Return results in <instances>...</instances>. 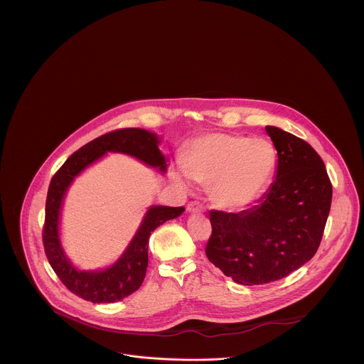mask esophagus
<instances>
[{
	"label": "esophagus",
	"mask_w": 364,
	"mask_h": 364,
	"mask_svg": "<svg viewBox=\"0 0 364 364\" xmlns=\"http://www.w3.org/2000/svg\"><path fill=\"white\" fill-rule=\"evenodd\" d=\"M187 212L188 213H197V212H204V207L200 203L191 201L187 204Z\"/></svg>",
	"instance_id": "34e87169"
}]
</instances>
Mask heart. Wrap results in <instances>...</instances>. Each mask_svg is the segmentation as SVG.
I'll return each instance as SVG.
<instances>
[{
	"instance_id": "heart-1",
	"label": "heart",
	"mask_w": 364,
	"mask_h": 364,
	"mask_svg": "<svg viewBox=\"0 0 364 364\" xmlns=\"http://www.w3.org/2000/svg\"><path fill=\"white\" fill-rule=\"evenodd\" d=\"M278 155L274 144L261 136L210 134L197 138L178 166L174 180L187 188L191 178L209 187L212 201L225 210L250 205L271 186Z\"/></svg>"
}]
</instances>
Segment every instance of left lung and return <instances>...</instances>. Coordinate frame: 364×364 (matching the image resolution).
Instances as JSON below:
<instances>
[{"instance_id": "8db88e82", "label": "left lung", "mask_w": 364, "mask_h": 364, "mask_svg": "<svg viewBox=\"0 0 364 364\" xmlns=\"http://www.w3.org/2000/svg\"><path fill=\"white\" fill-rule=\"evenodd\" d=\"M278 154L277 178L257 203L239 213L210 212L209 261L242 285H262L299 269L320 246L333 187L316 149L268 125Z\"/></svg>"}]
</instances>
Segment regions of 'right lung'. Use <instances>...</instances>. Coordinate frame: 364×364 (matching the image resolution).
I'll return each mask as SVG.
<instances>
[{
    "label": "right lung",
    "mask_w": 364,
    "mask_h": 364,
    "mask_svg": "<svg viewBox=\"0 0 364 364\" xmlns=\"http://www.w3.org/2000/svg\"><path fill=\"white\" fill-rule=\"evenodd\" d=\"M160 144L161 138L146 129L125 128L114 131L87 142L72 154L51 178L46 200L44 250L60 281L77 296L95 304H109L135 292L146 274L151 232L167 220L181 216L184 207L149 205L139 228L117 261L107 268L85 271L70 261L60 237L63 201L70 186L86 168L102 160L108 152L129 155L142 164L166 174L167 157L161 152Z\"/></svg>",
    "instance_id": "right-lung-1"
}]
</instances>
